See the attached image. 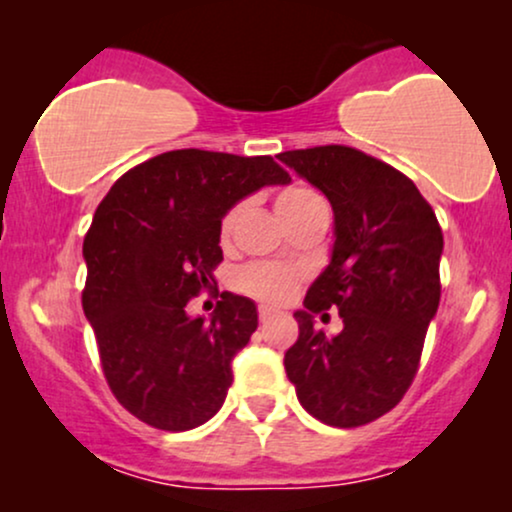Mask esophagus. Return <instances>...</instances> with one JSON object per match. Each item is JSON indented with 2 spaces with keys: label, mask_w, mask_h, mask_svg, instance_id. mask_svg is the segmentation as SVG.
I'll return each mask as SVG.
<instances>
[{
  "label": "esophagus",
  "mask_w": 512,
  "mask_h": 512,
  "mask_svg": "<svg viewBox=\"0 0 512 512\" xmlns=\"http://www.w3.org/2000/svg\"><path fill=\"white\" fill-rule=\"evenodd\" d=\"M257 313H260V320L262 322H267L269 317H274V308H267V305H262V308L257 310Z\"/></svg>",
  "instance_id": "obj_1"
}]
</instances>
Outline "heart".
<instances>
[{
  "label": "heart",
  "mask_w": 512,
  "mask_h": 512,
  "mask_svg": "<svg viewBox=\"0 0 512 512\" xmlns=\"http://www.w3.org/2000/svg\"><path fill=\"white\" fill-rule=\"evenodd\" d=\"M317 199H320V195L313 190H308V187L291 185L286 187V190H281L279 197H276V211H279V216L284 219V216L293 214L296 209L308 207V204L317 202ZM238 214H240L238 207L226 211V216H223L221 221V240L231 238L233 228H236ZM236 284L240 291L248 293L252 298H257V301L284 303L293 293V289H296L298 272L293 267H286V264L252 262L248 267L240 269L236 276Z\"/></svg>",
  "instance_id": "heart-1"
}]
</instances>
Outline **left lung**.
I'll list each match as a JSON object with an SVG mask.
<instances>
[{"instance_id": "8db88e82", "label": "left lung", "mask_w": 512, "mask_h": 512, "mask_svg": "<svg viewBox=\"0 0 512 512\" xmlns=\"http://www.w3.org/2000/svg\"><path fill=\"white\" fill-rule=\"evenodd\" d=\"M279 161L330 199V264L296 310L298 339L286 375L322 424L356 428L380 419L409 390L440 303V231L407 175L351 146H315ZM337 307L345 330L327 338L312 317Z\"/></svg>"}]
</instances>
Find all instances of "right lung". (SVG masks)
Wrapping results in <instances>:
<instances>
[{
  "label": "right lung",
  "instance_id": "1",
  "mask_svg": "<svg viewBox=\"0 0 512 512\" xmlns=\"http://www.w3.org/2000/svg\"><path fill=\"white\" fill-rule=\"evenodd\" d=\"M289 182L272 156L178 149L127 170L98 204L84 238L81 303L105 380L139 421L190 431L221 409L257 308L223 291L204 320L187 315V301L216 284L226 211Z\"/></svg>",
  "mask_w": 512,
  "mask_h": 512
}]
</instances>
